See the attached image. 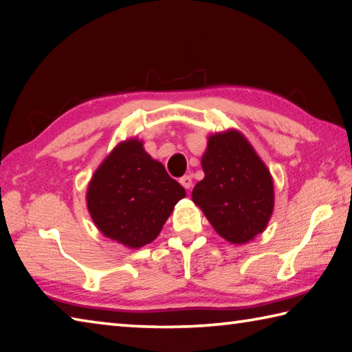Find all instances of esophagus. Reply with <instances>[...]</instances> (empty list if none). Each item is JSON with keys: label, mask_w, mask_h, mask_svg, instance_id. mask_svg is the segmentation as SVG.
Listing matches in <instances>:
<instances>
[{"label": "esophagus", "mask_w": 352, "mask_h": 352, "mask_svg": "<svg viewBox=\"0 0 352 352\" xmlns=\"http://www.w3.org/2000/svg\"><path fill=\"white\" fill-rule=\"evenodd\" d=\"M180 183L184 189H190L192 188V177L190 175H183L180 178Z\"/></svg>", "instance_id": "esophagus-1"}]
</instances>
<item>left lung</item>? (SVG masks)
<instances>
[{
    "label": "left lung",
    "mask_w": 352,
    "mask_h": 352,
    "mask_svg": "<svg viewBox=\"0 0 352 352\" xmlns=\"http://www.w3.org/2000/svg\"><path fill=\"white\" fill-rule=\"evenodd\" d=\"M201 164L206 177L192 198L218 234L231 243L260 234L274 210V184L250 142L234 130L214 134Z\"/></svg>",
    "instance_id": "obj_1"
}]
</instances>
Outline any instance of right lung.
<instances>
[{
  "mask_svg": "<svg viewBox=\"0 0 352 352\" xmlns=\"http://www.w3.org/2000/svg\"><path fill=\"white\" fill-rule=\"evenodd\" d=\"M186 197L160 162L131 139L119 144L96 169L87 188V208L104 236L140 248L159 236L174 206Z\"/></svg>",
  "mask_w": 352,
  "mask_h": 352,
  "instance_id": "right-lung-1",
  "label": "right lung"
}]
</instances>
